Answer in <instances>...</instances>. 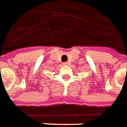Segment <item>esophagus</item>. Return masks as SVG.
<instances>
[{
    "label": "esophagus",
    "mask_w": 127,
    "mask_h": 127,
    "mask_svg": "<svg viewBox=\"0 0 127 127\" xmlns=\"http://www.w3.org/2000/svg\"><path fill=\"white\" fill-rule=\"evenodd\" d=\"M68 64H69L68 63V62H64V64H63V65H68Z\"/></svg>",
    "instance_id": "1"
}]
</instances>
